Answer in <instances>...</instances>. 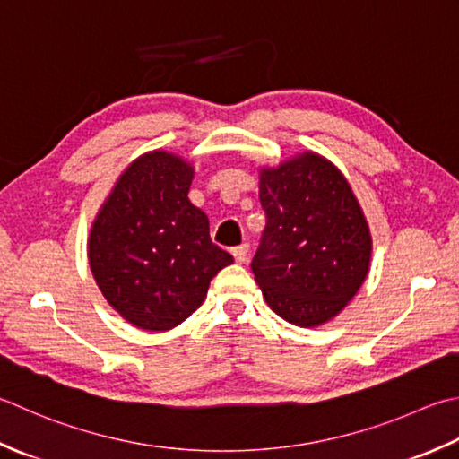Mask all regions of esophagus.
Here are the masks:
<instances>
[{"label":"esophagus","instance_id":"1","mask_svg":"<svg viewBox=\"0 0 459 459\" xmlns=\"http://www.w3.org/2000/svg\"><path fill=\"white\" fill-rule=\"evenodd\" d=\"M232 256H235L238 264H245L247 258H248V245H240V247L232 248Z\"/></svg>","mask_w":459,"mask_h":459}]
</instances>
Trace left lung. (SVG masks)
<instances>
[{
    "label": "left lung",
    "instance_id": "8db88e82",
    "mask_svg": "<svg viewBox=\"0 0 459 459\" xmlns=\"http://www.w3.org/2000/svg\"><path fill=\"white\" fill-rule=\"evenodd\" d=\"M266 212L253 258L268 307L300 328L338 316L364 284L372 235L352 186L334 163L304 151L258 170Z\"/></svg>",
    "mask_w": 459,
    "mask_h": 459
}]
</instances>
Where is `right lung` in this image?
<instances>
[{"instance_id": "obj_1", "label": "right lung", "mask_w": 459, "mask_h": 459, "mask_svg": "<svg viewBox=\"0 0 459 459\" xmlns=\"http://www.w3.org/2000/svg\"><path fill=\"white\" fill-rule=\"evenodd\" d=\"M193 177L183 157L149 151L123 170L91 224L87 256L99 290L141 330L181 325L235 263L212 245L209 219L188 201Z\"/></svg>"}]
</instances>
